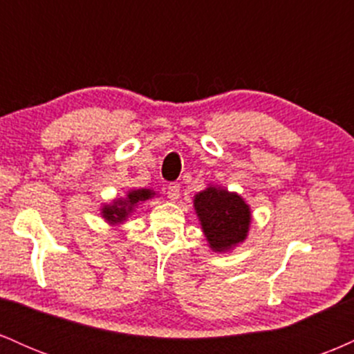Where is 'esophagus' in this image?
I'll return each mask as SVG.
<instances>
[{"label": "esophagus", "instance_id": "1", "mask_svg": "<svg viewBox=\"0 0 354 354\" xmlns=\"http://www.w3.org/2000/svg\"><path fill=\"white\" fill-rule=\"evenodd\" d=\"M180 183H169L168 188H166V191H168V198L171 201H176L178 198H180Z\"/></svg>", "mask_w": 354, "mask_h": 354}]
</instances>
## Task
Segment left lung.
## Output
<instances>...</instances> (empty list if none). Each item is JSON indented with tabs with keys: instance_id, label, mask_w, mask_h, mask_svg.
Returning a JSON list of instances; mask_svg holds the SVG:
<instances>
[{
	"instance_id": "obj_1",
	"label": "left lung",
	"mask_w": 354,
	"mask_h": 354,
	"mask_svg": "<svg viewBox=\"0 0 354 354\" xmlns=\"http://www.w3.org/2000/svg\"><path fill=\"white\" fill-rule=\"evenodd\" d=\"M194 209L213 251H226L245 241L251 213L236 193L209 186L196 194Z\"/></svg>"
}]
</instances>
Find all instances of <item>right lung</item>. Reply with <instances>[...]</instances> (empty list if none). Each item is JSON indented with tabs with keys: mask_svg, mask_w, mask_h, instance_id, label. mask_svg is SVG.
Wrapping results in <instances>:
<instances>
[{
	"mask_svg": "<svg viewBox=\"0 0 354 354\" xmlns=\"http://www.w3.org/2000/svg\"><path fill=\"white\" fill-rule=\"evenodd\" d=\"M151 189H133L129 191L124 200L113 201V205H106L103 208V218H106L111 223H120L135 209V206L140 201L149 200L153 196Z\"/></svg>",
	"mask_w": 354,
	"mask_h": 354,
	"instance_id": "right-lung-1",
	"label": "right lung"
}]
</instances>
